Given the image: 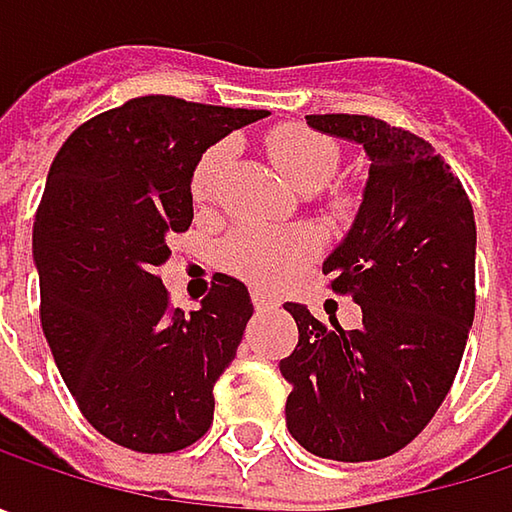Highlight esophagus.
I'll return each instance as SVG.
<instances>
[{"instance_id":"obj_1","label":"esophagus","mask_w":512,"mask_h":512,"mask_svg":"<svg viewBox=\"0 0 512 512\" xmlns=\"http://www.w3.org/2000/svg\"><path fill=\"white\" fill-rule=\"evenodd\" d=\"M252 302H255L257 311H269V308H275L278 305V299L272 296V293H266V290H252Z\"/></svg>"}]
</instances>
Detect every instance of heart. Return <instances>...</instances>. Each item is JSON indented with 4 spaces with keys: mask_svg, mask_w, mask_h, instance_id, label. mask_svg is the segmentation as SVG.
I'll return each instance as SVG.
<instances>
[{
    "mask_svg": "<svg viewBox=\"0 0 512 512\" xmlns=\"http://www.w3.org/2000/svg\"><path fill=\"white\" fill-rule=\"evenodd\" d=\"M266 151L278 171L299 189H320L329 183L341 165L338 145L302 124H287L269 133ZM225 162V148H210L192 168V198L210 201L219 186V171ZM314 252V237L302 225H266L243 222L237 225L225 246L222 260L231 272L243 275L257 287H281L287 284L302 263Z\"/></svg>",
    "mask_w": 512,
    "mask_h": 512,
    "instance_id": "b5f03b06",
    "label": "heart"
}]
</instances>
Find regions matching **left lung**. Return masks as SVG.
<instances>
[{
    "label": "left lung",
    "mask_w": 512,
    "mask_h": 512,
    "mask_svg": "<svg viewBox=\"0 0 512 512\" xmlns=\"http://www.w3.org/2000/svg\"><path fill=\"white\" fill-rule=\"evenodd\" d=\"M308 124L370 156L356 222L323 263L332 290L361 305V326L326 329L305 305H284L299 326L278 364L287 430L323 460H382L430 424L460 370L474 320V210L421 136L370 115Z\"/></svg>",
    "instance_id": "1"
}]
</instances>
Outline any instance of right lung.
Returning a JSON list of instances; mask_svg holds the SVG:
<instances>
[{"mask_svg": "<svg viewBox=\"0 0 512 512\" xmlns=\"http://www.w3.org/2000/svg\"><path fill=\"white\" fill-rule=\"evenodd\" d=\"M266 109L148 94L76 127L47 174L32 249L41 326L85 421L139 454H171L213 424V385L252 299L216 272L198 311L171 308L159 266L192 225V168Z\"/></svg>", "mask_w": 512, "mask_h": 512, "instance_id": "obj_1", "label": "right lung"}]
</instances>
